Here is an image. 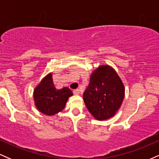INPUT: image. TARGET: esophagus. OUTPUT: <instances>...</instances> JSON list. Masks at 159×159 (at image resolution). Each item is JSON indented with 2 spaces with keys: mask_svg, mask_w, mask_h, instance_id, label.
I'll return each mask as SVG.
<instances>
[{
  "mask_svg": "<svg viewBox=\"0 0 159 159\" xmlns=\"http://www.w3.org/2000/svg\"><path fill=\"white\" fill-rule=\"evenodd\" d=\"M73 93L75 95H78L80 93V91L78 89H75V90H73Z\"/></svg>",
  "mask_w": 159,
  "mask_h": 159,
  "instance_id": "1",
  "label": "esophagus"
}]
</instances>
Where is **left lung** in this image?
<instances>
[{"instance_id":"left-lung-1","label":"left lung","mask_w":159,"mask_h":159,"mask_svg":"<svg viewBox=\"0 0 159 159\" xmlns=\"http://www.w3.org/2000/svg\"><path fill=\"white\" fill-rule=\"evenodd\" d=\"M125 88L114 69L101 66L91 74L90 83L83 94L88 111L98 120L112 117L123 103Z\"/></svg>"}]
</instances>
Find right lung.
Returning <instances> with one entry per match:
<instances>
[{"instance_id":"1","label":"right lung","mask_w":159,"mask_h":159,"mask_svg":"<svg viewBox=\"0 0 159 159\" xmlns=\"http://www.w3.org/2000/svg\"><path fill=\"white\" fill-rule=\"evenodd\" d=\"M72 92L68 87L57 90L53 83L52 74L47 75L36 87L34 98L36 107L40 112L48 116L57 114L65 107Z\"/></svg>"}]
</instances>
